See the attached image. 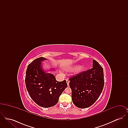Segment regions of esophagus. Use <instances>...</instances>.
<instances>
[{"instance_id":"34e87169","label":"esophagus","mask_w":128,"mask_h":128,"mask_svg":"<svg viewBox=\"0 0 128 128\" xmlns=\"http://www.w3.org/2000/svg\"><path fill=\"white\" fill-rule=\"evenodd\" d=\"M66 82H67V84L68 85L69 84V82H70V80H66Z\"/></svg>"}]
</instances>
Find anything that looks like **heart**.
Instances as JSON below:
<instances>
[{"label": "heart", "mask_w": 128, "mask_h": 128, "mask_svg": "<svg viewBox=\"0 0 128 128\" xmlns=\"http://www.w3.org/2000/svg\"><path fill=\"white\" fill-rule=\"evenodd\" d=\"M76 68V67H75V68ZM84 66H80V67H78V68L76 69V72H77V73H79V72H82V70H84Z\"/></svg>", "instance_id": "1"}]
</instances>
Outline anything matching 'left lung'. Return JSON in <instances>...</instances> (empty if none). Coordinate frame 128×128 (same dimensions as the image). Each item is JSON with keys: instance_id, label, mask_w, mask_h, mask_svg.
I'll use <instances>...</instances> for the list:
<instances>
[{"instance_id": "obj_1", "label": "left lung", "mask_w": 128, "mask_h": 128, "mask_svg": "<svg viewBox=\"0 0 128 128\" xmlns=\"http://www.w3.org/2000/svg\"><path fill=\"white\" fill-rule=\"evenodd\" d=\"M92 68L69 78L73 104L80 108H88L96 102L104 86L103 68L94 60Z\"/></svg>"}]
</instances>
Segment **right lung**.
Instances as JSON below:
<instances>
[{
  "mask_svg": "<svg viewBox=\"0 0 128 128\" xmlns=\"http://www.w3.org/2000/svg\"><path fill=\"white\" fill-rule=\"evenodd\" d=\"M43 57L29 64L26 72L25 85L32 100L38 106L46 108L58 103L61 94L67 87L66 80L57 81L51 73L44 72L41 68Z\"/></svg>",
  "mask_w": 128,
  "mask_h": 128,
  "instance_id": "obj_1",
  "label": "right lung"
}]
</instances>
